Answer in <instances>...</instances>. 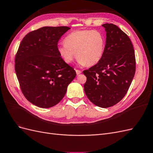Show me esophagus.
<instances>
[{"label":"esophagus","mask_w":153,"mask_h":153,"mask_svg":"<svg viewBox=\"0 0 153 153\" xmlns=\"http://www.w3.org/2000/svg\"><path fill=\"white\" fill-rule=\"evenodd\" d=\"M76 75H79L82 73V71L80 70H78V69H76Z\"/></svg>","instance_id":"34e87169"}]
</instances>
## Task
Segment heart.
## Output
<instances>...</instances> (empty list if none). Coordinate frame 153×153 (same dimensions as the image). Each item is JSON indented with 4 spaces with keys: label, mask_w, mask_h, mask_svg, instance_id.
Segmentation results:
<instances>
[{
    "label": "heart",
    "mask_w": 153,
    "mask_h": 153,
    "mask_svg": "<svg viewBox=\"0 0 153 153\" xmlns=\"http://www.w3.org/2000/svg\"><path fill=\"white\" fill-rule=\"evenodd\" d=\"M106 37L98 30H77L64 39V45L58 47V52L66 63H71L76 55L81 65L92 66L103 56Z\"/></svg>",
    "instance_id": "1"
}]
</instances>
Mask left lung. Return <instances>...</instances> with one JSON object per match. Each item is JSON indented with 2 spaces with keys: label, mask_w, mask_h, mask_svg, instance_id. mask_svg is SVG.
Listing matches in <instances>:
<instances>
[{
  "label": "left lung",
  "mask_w": 153,
  "mask_h": 153,
  "mask_svg": "<svg viewBox=\"0 0 153 153\" xmlns=\"http://www.w3.org/2000/svg\"><path fill=\"white\" fill-rule=\"evenodd\" d=\"M106 32V48L100 62L83 73L87 98L95 105L108 108L126 95L136 69L135 51L128 35L112 24L102 25Z\"/></svg>",
  "instance_id": "8db88e82"
}]
</instances>
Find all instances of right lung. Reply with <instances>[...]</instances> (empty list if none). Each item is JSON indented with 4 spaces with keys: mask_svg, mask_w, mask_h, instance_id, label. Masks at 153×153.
<instances>
[{
    "mask_svg": "<svg viewBox=\"0 0 153 153\" xmlns=\"http://www.w3.org/2000/svg\"><path fill=\"white\" fill-rule=\"evenodd\" d=\"M70 28L43 27L29 32L20 44L15 69L25 98L41 108L57 105L66 94L76 71L58 52V41Z\"/></svg>",
    "mask_w": 153,
    "mask_h": 153,
    "instance_id": "1",
    "label": "right lung"
}]
</instances>
